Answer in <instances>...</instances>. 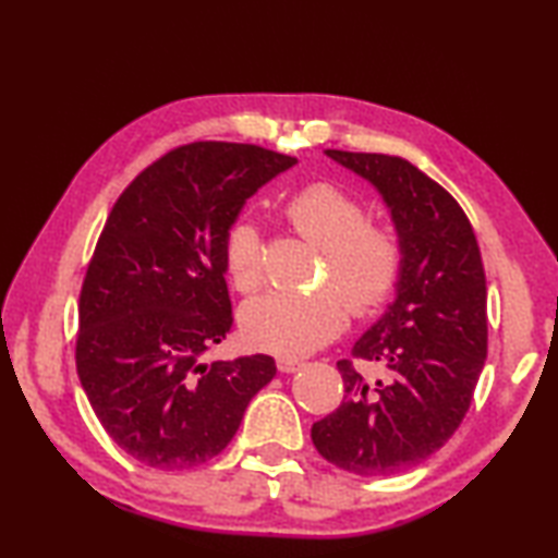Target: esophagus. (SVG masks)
Returning a JSON list of instances; mask_svg holds the SVG:
<instances>
[{
    "label": "esophagus",
    "mask_w": 558,
    "mask_h": 558,
    "mask_svg": "<svg viewBox=\"0 0 558 558\" xmlns=\"http://www.w3.org/2000/svg\"><path fill=\"white\" fill-rule=\"evenodd\" d=\"M278 369L282 374H292V372L302 369V362H300V359H292V356H280L278 359Z\"/></svg>",
    "instance_id": "1"
}]
</instances>
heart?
<instances>
[{"label":"heart","instance_id":"1","mask_svg":"<svg viewBox=\"0 0 558 558\" xmlns=\"http://www.w3.org/2000/svg\"><path fill=\"white\" fill-rule=\"evenodd\" d=\"M290 229L323 251L317 280L310 292H268L245 302L241 329L253 347L282 356H302L327 344L347 319L369 315L399 286L405 248L391 223L366 219V206L342 186L317 182L302 186L282 204ZM223 268L239 292L263 286V241L248 219L233 221L223 233Z\"/></svg>","mask_w":558,"mask_h":558}]
</instances>
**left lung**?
Masks as SVG:
<instances>
[{"label": "left lung", "mask_w": 558, "mask_h": 558, "mask_svg": "<svg viewBox=\"0 0 558 558\" xmlns=\"http://www.w3.org/2000/svg\"><path fill=\"white\" fill-rule=\"evenodd\" d=\"M325 153L384 194L405 263L389 313L352 359L337 362L342 403L310 436L337 468L393 475L446 446L470 409L487 356L485 268L465 211L418 167L391 155Z\"/></svg>", "instance_id": "obj_1"}]
</instances>
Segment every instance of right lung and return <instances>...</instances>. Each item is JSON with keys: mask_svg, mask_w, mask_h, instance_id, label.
<instances>
[{"mask_svg": "<svg viewBox=\"0 0 558 558\" xmlns=\"http://www.w3.org/2000/svg\"><path fill=\"white\" fill-rule=\"evenodd\" d=\"M295 157L258 145L189 143L118 196L78 300L75 369L108 436L132 460L186 470L229 446L276 376L266 354L204 364L233 325L223 233Z\"/></svg>", "mask_w": 558, "mask_h": 558, "instance_id": "right-lung-1", "label": "right lung"}]
</instances>
